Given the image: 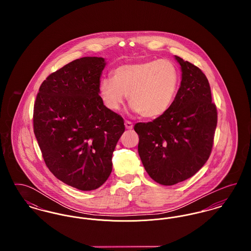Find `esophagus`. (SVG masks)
<instances>
[{
  "label": "esophagus",
  "instance_id": "34e87169",
  "mask_svg": "<svg viewBox=\"0 0 251 251\" xmlns=\"http://www.w3.org/2000/svg\"><path fill=\"white\" fill-rule=\"evenodd\" d=\"M124 125H125V128L128 130H131L133 128V124L131 123V121H128V120H126L124 122Z\"/></svg>",
  "mask_w": 251,
  "mask_h": 251
}]
</instances>
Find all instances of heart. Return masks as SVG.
I'll return each mask as SVG.
<instances>
[{
	"label": "heart",
	"instance_id": "1",
	"mask_svg": "<svg viewBox=\"0 0 251 251\" xmlns=\"http://www.w3.org/2000/svg\"><path fill=\"white\" fill-rule=\"evenodd\" d=\"M179 84V71L171 61L151 60L116 68L113 79L100 82L99 91L104 106L112 112L119 111L128 96L133 113L156 119L169 110Z\"/></svg>",
	"mask_w": 251,
	"mask_h": 251
}]
</instances>
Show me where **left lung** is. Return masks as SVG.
Masks as SVG:
<instances>
[{"mask_svg":"<svg viewBox=\"0 0 251 251\" xmlns=\"http://www.w3.org/2000/svg\"><path fill=\"white\" fill-rule=\"evenodd\" d=\"M181 82L172 105L151 122L136 123L138 153L150 177L162 185L191 178L211 154L217 112L211 87L198 67L175 55Z\"/></svg>","mask_w":251,"mask_h":251,"instance_id":"obj_1","label":"left lung"}]
</instances>
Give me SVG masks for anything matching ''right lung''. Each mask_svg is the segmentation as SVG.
Masks as SVG:
<instances>
[{
	"mask_svg": "<svg viewBox=\"0 0 251 251\" xmlns=\"http://www.w3.org/2000/svg\"><path fill=\"white\" fill-rule=\"evenodd\" d=\"M102 57L74 60L49 75L34 106V132L50 171L72 187L91 191L112 172L125 131L123 119L104 106L99 85Z\"/></svg>",
	"mask_w": 251,
	"mask_h": 251,
	"instance_id": "obj_1",
	"label": "right lung"
}]
</instances>
